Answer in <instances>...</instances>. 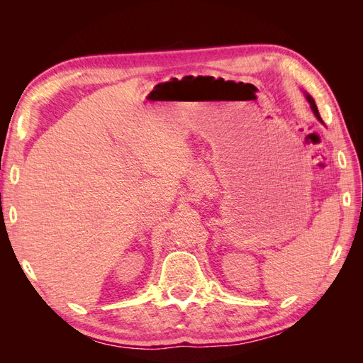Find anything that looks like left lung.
<instances>
[{"mask_svg":"<svg viewBox=\"0 0 363 363\" xmlns=\"http://www.w3.org/2000/svg\"><path fill=\"white\" fill-rule=\"evenodd\" d=\"M304 95H306V100L309 101V104H311L312 112L315 113V116L318 118V121H321V123H323V119H321V116H320V112H318V107H316V104H315V101H313V98H312L309 94H306V92H304Z\"/></svg>","mask_w":363,"mask_h":363,"instance_id":"left-lung-1","label":"left lung"}]
</instances>
